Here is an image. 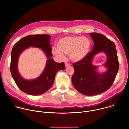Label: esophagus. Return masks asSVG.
Returning a JSON list of instances; mask_svg holds the SVG:
<instances>
[{
    "instance_id": "esophagus-1",
    "label": "esophagus",
    "mask_w": 129,
    "mask_h": 129,
    "mask_svg": "<svg viewBox=\"0 0 129 129\" xmlns=\"http://www.w3.org/2000/svg\"><path fill=\"white\" fill-rule=\"evenodd\" d=\"M65 65L66 67H68V66H70V64H69V63H65Z\"/></svg>"
}]
</instances>
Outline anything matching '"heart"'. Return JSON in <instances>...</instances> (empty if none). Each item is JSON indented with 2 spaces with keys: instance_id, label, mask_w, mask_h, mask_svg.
Segmentation results:
<instances>
[{
  "instance_id": "heart-1",
  "label": "heart",
  "mask_w": 129,
  "mask_h": 129,
  "mask_svg": "<svg viewBox=\"0 0 129 129\" xmlns=\"http://www.w3.org/2000/svg\"><path fill=\"white\" fill-rule=\"evenodd\" d=\"M91 42L86 37H65L59 40L57 47H53L52 53L61 59L69 54L73 62H79L87 56L91 48Z\"/></svg>"
}]
</instances>
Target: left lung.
Returning a JSON list of instances; mask_svg holds the SVG:
<instances>
[{"label": "left lung", "instance_id": "obj_1", "mask_svg": "<svg viewBox=\"0 0 129 129\" xmlns=\"http://www.w3.org/2000/svg\"><path fill=\"white\" fill-rule=\"evenodd\" d=\"M94 42L92 51L88 53L82 61L73 65L75 72L72 76L73 86L80 93L85 95H95L109 89L117 75L119 68L116 46L113 42L99 33H89ZM104 52L107 56L102 66L106 72L100 73L98 68L100 66L92 64L94 57Z\"/></svg>", "mask_w": 129, "mask_h": 129}]
</instances>
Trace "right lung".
Wrapping results in <instances>:
<instances>
[{
    "instance_id": "right-lung-1",
    "label": "right lung",
    "mask_w": 129,
    "mask_h": 129,
    "mask_svg": "<svg viewBox=\"0 0 129 129\" xmlns=\"http://www.w3.org/2000/svg\"><path fill=\"white\" fill-rule=\"evenodd\" d=\"M50 37L47 34L29 35L19 40L12 48L10 66L11 75L18 88L25 93L38 95L45 93L52 87L57 72L65 69L64 63H57L51 58ZM30 47L41 49L48 59L45 68L39 77L32 80H26L19 73L17 63L21 53Z\"/></svg>"
}]
</instances>
